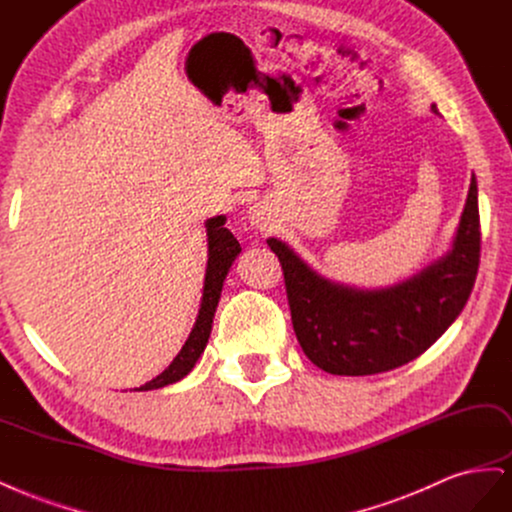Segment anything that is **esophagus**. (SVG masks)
I'll use <instances>...</instances> for the list:
<instances>
[{
  "label": "esophagus",
  "mask_w": 512,
  "mask_h": 512,
  "mask_svg": "<svg viewBox=\"0 0 512 512\" xmlns=\"http://www.w3.org/2000/svg\"><path fill=\"white\" fill-rule=\"evenodd\" d=\"M259 214H261L259 210H257V212H253V221H255L257 225H261V221H263V217H259Z\"/></svg>",
  "instance_id": "34e87169"
}]
</instances>
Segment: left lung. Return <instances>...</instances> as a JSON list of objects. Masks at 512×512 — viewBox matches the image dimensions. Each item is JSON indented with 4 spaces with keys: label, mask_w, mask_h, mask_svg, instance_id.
<instances>
[{
    "label": "left lung",
    "mask_w": 512,
    "mask_h": 512,
    "mask_svg": "<svg viewBox=\"0 0 512 512\" xmlns=\"http://www.w3.org/2000/svg\"><path fill=\"white\" fill-rule=\"evenodd\" d=\"M268 246L283 266L293 332L312 364L340 376L389 372L430 349L470 298L481 259L476 178L472 174L453 249L389 289L332 283L285 242L270 238Z\"/></svg>",
    "instance_id": "left-lung-1"
}]
</instances>
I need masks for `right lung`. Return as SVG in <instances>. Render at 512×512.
Wrapping results in <instances>:
<instances>
[{
	"label": "right lung",
	"mask_w": 512,
	"mask_h": 512,
	"mask_svg": "<svg viewBox=\"0 0 512 512\" xmlns=\"http://www.w3.org/2000/svg\"><path fill=\"white\" fill-rule=\"evenodd\" d=\"M225 225V217H214L206 221V236H208V266H206V280H204V293H202V306H200V315L195 319V325L191 329V334L187 342L183 344V349L174 357L172 364L163 370L157 378H153L151 383L142 385L138 391H151V389H161L166 385L178 383L180 378H185L195 361L200 359L204 353L210 332H212V319H214V310H217L219 298H221V289H223V280L232 268L234 259L240 255V242L234 238V234L229 232Z\"/></svg>",
	"instance_id": "1"
}]
</instances>
